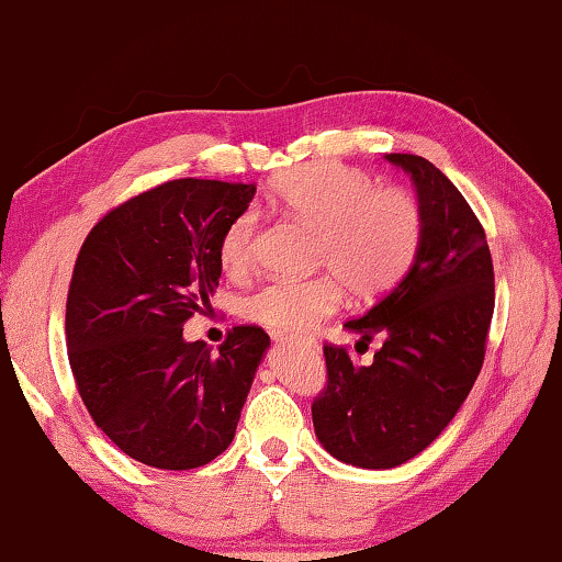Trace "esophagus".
I'll list each match as a JSON object with an SVG mask.
<instances>
[{"label": "esophagus", "mask_w": 562, "mask_h": 562, "mask_svg": "<svg viewBox=\"0 0 562 562\" xmlns=\"http://www.w3.org/2000/svg\"><path fill=\"white\" fill-rule=\"evenodd\" d=\"M272 339L278 341L282 347H302V349H315L317 345L307 337H290V335H280V331H274Z\"/></svg>", "instance_id": "34e87169"}]
</instances>
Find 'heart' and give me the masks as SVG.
I'll list each match as a JSON object with an SVG mask.
<instances>
[{
	"label": "heart",
	"mask_w": 562,
	"mask_h": 562,
	"mask_svg": "<svg viewBox=\"0 0 562 562\" xmlns=\"http://www.w3.org/2000/svg\"><path fill=\"white\" fill-rule=\"evenodd\" d=\"M274 207L317 235L315 265L329 270L310 280H270L243 302V315L280 335H302L335 315L341 284L357 300L392 290L416 260L424 235L422 207L402 188L339 164H304L270 183ZM258 213L233 217L221 237V262L240 274L252 265Z\"/></svg>",
	"instance_id": "b5f03b06"
}]
</instances>
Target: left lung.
Instances as JSON below:
<instances>
[{"label": "left lung", "instance_id": "1", "mask_svg": "<svg viewBox=\"0 0 562 562\" xmlns=\"http://www.w3.org/2000/svg\"><path fill=\"white\" fill-rule=\"evenodd\" d=\"M412 176L424 215L416 260L364 317L359 341L382 335L369 367L325 347L327 389L312 404L325 451L357 469H396L439 439L483 367L493 317V262L471 205L422 156L389 154Z\"/></svg>", "mask_w": 562, "mask_h": 562}]
</instances>
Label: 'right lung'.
Returning <instances> with one entry per match:
<instances>
[{
  "label": "right lung",
  "mask_w": 562,
  "mask_h": 562,
  "mask_svg": "<svg viewBox=\"0 0 562 562\" xmlns=\"http://www.w3.org/2000/svg\"><path fill=\"white\" fill-rule=\"evenodd\" d=\"M255 183L180 178L93 225L74 265L66 347L99 429L146 465L188 471L231 446L270 337L235 327L213 351L183 325L211 304L221 237Z\"/></svg>",
  "instance_id": "add662e5"
}]
</instances>
